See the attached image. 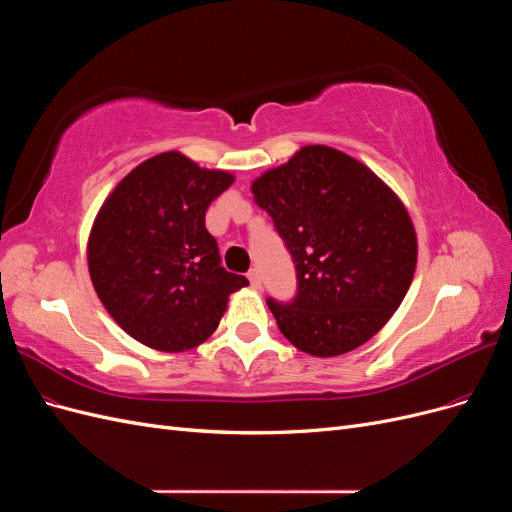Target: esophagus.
Segmentation results:
<instances>
[{
	"mask_svg": "<svg viewBox=\"0 0 512 512\" xmlns=\"http://www.w3.org/2000/svg\"><path fill=\"white\" fill-rule=\"evenodd\" d=\"M247 280H250V284H252V288H260V273H258V269H252L250 273H247Z\"/></svg>",
	"mask_w": 512,
	"mask_h": 512,
	"instance_id": "obj_1",
	"label": "esophagus"
}]
</instances>
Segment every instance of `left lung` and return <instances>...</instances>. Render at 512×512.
Instances as JSON below:
<instances>
[{
    "instance_id": "obj_1",
    "label": "left lung",
    "mask_w": 512,
    "mask_h": 512,
    "mask_svg": "<svg viewBox=\"0 0 512 512\" xmlns=\"http://www.w3.org/2000/svg\"><path fill=\"white\" fill-rule=\"evenodd\" d=\"M297 269V297L267 301L288 342L339 356L374 337L404 301L416 232L376 173L327 145L301 147L252 183Z\"/></svg>"
}]
</instances>
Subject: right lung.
Wrapping results in <instances>:
<instances>
[{
    "label": "right lung",
    "instance_id": "obj_1",
    "mask_svg": "<svg viewBox=\"0 0 512 512\" xmlns=\"http://www.w3.org/2000/svg\"><path fill=\"white\" fill-rule=\"evenodd\" d=\"M232 181L226 170L166 151L130 170L104 200L87 243L91 284L136 342L162 352L200 346L230 294L250 284L220 265L205 226L209 205Z\"/></svg>",
    "mask_w": 512,
    "mask_h": 512
}]
</instances>
